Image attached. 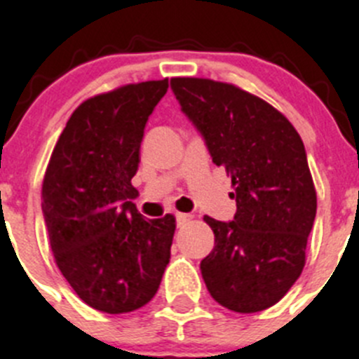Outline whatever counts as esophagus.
Here are the masks:
<instances>
[{"label": "esophagus", "instance_id": "obj_1", "mask_svg": "<svg viewBox=\"0 0 359 359\" xmlns=\"http://www.w3.org/2000/svg\"><path fill=\"white\" fill-rule=\"evenodd\" d=\"M176 220H177V226H185L187 222L192 220V215H190V213H176Z\"/></svg>", "mask_w": 359, "mask_h": 359}]
</instances>
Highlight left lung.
<instances>
[{
    "mask_svg": "<svg viewBox=\"0 0 359 359\" xmlns=\"http://www.w3.org/2000/svg\"><path fill=\"white\" fill-rule=\"evenodd\" d=\"M170 88L235 189L233 220L205 217L215 235L201 262L206 288L231 311L267 310L306 262L317 192L304 144L281 111L235 85L172 78Z\"/></svg>",
    "mask_w": 359,
    "mask_h": 359,
    "instance_id": "1",
    "label": "left lung"
}]
</instances>
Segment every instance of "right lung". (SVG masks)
Wrapping results in <instances>:
<instances>
[{
  "instance_id": "1",
  "label": "right lung",
  "mask_w": 359,
  "mask_h": 359,
  "mask_svg": "<svg viewBox=\"0 0 359 359\" xmlns=\"http://www.w3.org/2000/svg\"><path fill=\"white\" fill-rule=\"evenodd\" d=\"M169 80L124 85L72 111L49 158L42 213L58 269L94 310H139L156 294L176 219H144L131 199L140 142Z\"/></svg>"
}]
</instances>
